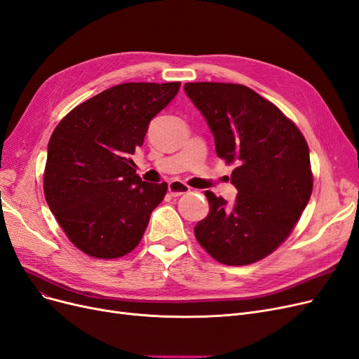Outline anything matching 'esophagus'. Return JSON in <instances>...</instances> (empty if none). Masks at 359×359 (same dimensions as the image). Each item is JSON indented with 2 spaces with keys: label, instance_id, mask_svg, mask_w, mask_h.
<instances>
[{
  "label": "esophagus",
  "instance_id": "1",
  "mask_svg": "<svg viewBox=\"0 0 359 359\" xmlns=\"http://www.w3.org/2000/svg\"><path fill=\"white\" fill-rule=\"evenodd\" d=\"M168 190H169V193L174 196V197H178V196H181V194H185V193H189L190 191V187L187 184H184L182 181H180V180H172L170 182H169V185H168Z\"/></svg>",
  "mask_w": 359,
  "mask_h": 359
}]
</instances>
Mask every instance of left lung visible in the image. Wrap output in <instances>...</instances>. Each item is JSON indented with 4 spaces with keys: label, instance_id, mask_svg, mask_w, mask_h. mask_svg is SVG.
Wrapping results in <instances>:
<instances>
[{
    "label": "left lung",
    "instance_id": "1",
    "mask_svg": "<svg viewBox=\"0 0 359 359\" xmlns=\"http://www.w3.org/2000/svg\"><path fill=\"white\" fill-rule=\"evenodd\" d=\"M184 90L211 129L217 156L236 163L230 178L236 201L206 191L209 214L196 224V239L222 264L255 263L288 238L311 199L307 142L276 105L246 86L203 81Z\"/></svg>",
    "mask_w": 359,
    "mask_h": 359
}]
</instances>
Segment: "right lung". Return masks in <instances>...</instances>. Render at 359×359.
I'll return each mask as SVG.
<instances>
[{"instance_id":"add662e5","label":"right lung","mask_w":359,"mask_h":359,"mask_svg":"<svg viewBox=\"0 0 359 359\" xmlns=\"http://www.w3.org/2000/svg\"><path fill=\"white\" fill-rule=\"evenodd\" d=\"M180 86H114L74 108L53 130L44 196L62 230L84 254L118 258L142 239L168 184L142 181L130 156Z\"/></svg>"}]
</instances>
